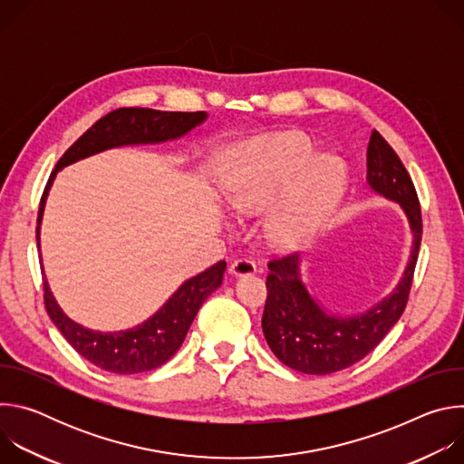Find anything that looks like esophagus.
Listing matches in <instances>:
<instances>
[{
    "label": "esophagus",
    "mask_w": 464,
    "mask_h": 464,
    "mask_svg": "<svg viewBox=\"0 0 464 464\" xmlns=\"http://www.w3.org/2000/svg\"><path fill=\"white\" fill-rule=\"evenodd\" d=\"M256 272V264L249 258H237L231 262L229 266V274L242 277V276H253Z\"/></svg>",
    "instance_id": "34e87169"
}]
</instances>
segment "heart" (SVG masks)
Here are the masks:
<instances>
[{"mask_svg": "<svg viewBox=\"0 0 464 464\" xmlns=\"http://www.w3.org/2000/svg\"><path fill=\"white\" fill-rule=\"evenodd\" d=\"M315 156V149L295 136L251 150L229 179L227 208L242 217L258 215L301 173L264 227L279 247L304 242L336 206L347 178L342 160Z\"/></svg>", "mask_w": 464, "mask_h": 464, "instance_id": "1", "label": "heart"}]
</instances>
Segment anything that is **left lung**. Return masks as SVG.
I'll return each mask as SVG.
<instances>
[{
	"mask_svg": "<svg viewBox=\"0 0 464 464\" xmlns=\"http://www.w3.org/2000/svg\"><path fill=\"white\" fill-rule=\"evenodd\" d=\"M367 183L404 209L413 233L410 264L401 283L382 303L365 314L340 317L326 314L308 294L297 253L272 258L262 333L272 353L294 371L330 374L354 365L385 338L408 304L422 240L420 204L406 167L376 130L367 147Z\"/></svg>",
	"mask_w": 464,
	"mask_h": 464,
	"instance_id": "left-lung-1",
	"label": "left lung"
}]
</instances>
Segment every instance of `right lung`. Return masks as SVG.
<instances>
[{
  "instance_id": "right-lung-1",
  "label": "right lung",
  "mask_w": 464,
  "mask_h": 464,
  "mask_svg": "<svg viewBox=\"0 0 464 464\" xmlns=\"http://www.w3.org/2000/svg\"><path fill=\"white\" fill-rule=\"evenodd\" d=\"M206 119V111H160L150 108H117L99 119L65 150L47 179L38 209V247L47 192L62 167L113 147L176 140L185 136L194 126L202 124ZM224 272L226 260H220L206 272L185 281L150 319L136 328L121 330V333H95V330L72 321L56 304L45 277L44 303L62 336L82 358L108 372L136 374L163 365L179 349L202 303L222 285Z\"/></svg>"
}]
</instances>
